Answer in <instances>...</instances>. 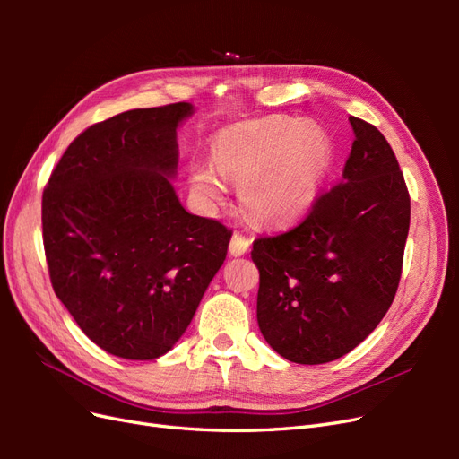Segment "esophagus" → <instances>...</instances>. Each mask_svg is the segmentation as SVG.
Wrapping results in <instances>:
<instances>
[{
    "mask_svg": "<svg viewBox=\"0 0 459 459\" xmlns=\"http://www.w3.org/2000/svg\"><path fill=\"white\" fill-rule=\"evenodd\" d=\"M248 247H251V239H247L245 235L239 233H233V238L230 241V253L233 256H241L248 251Z\"/></svg>",
    "mask_w": 459,
    "mask_h": 459,
    "instance_id": "34e87169",
    "label": "esophagus"
}]
</instances>
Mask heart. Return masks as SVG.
Instances as JSON below:
<instances>
[{
  "mask_svg": "<svg viewBox=\"0 0 459 459\" xmlns=\"http://www.w3.org/2000/svg\"><path fill=\"white\" fill-rule=\"evenodd\" d=\"M212 164L193 162L189 182L206 203L226 197V179L241 184L245 211L281 224L310 208L329 169L331 147L322 130L285 117L235 124L212 142Z\"/></svg>",
  "mask_w": 459,
  "mask_h": 459,
  "instance_id": "heart-1",
  "label": "heart"
}]
</instances>
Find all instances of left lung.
Here are the masks:
<instances>
[{"instance_id":"obj_1","label":"left lung","mask_w":459,"mask_h":459,"mask_svg":"<svg viewBox=\"0 0 459 459\" xmlns=\"http://www.w3.org/2000/svg\"><path fill=\"white\" fill-rule=\"evenodd\" d=\"M342 182L295 228L258 238L256 317L272 349L295 364L333 362L362 342L391 308L410 230V193L373 124L351 117Z\"/></svg>"}]
</instances>
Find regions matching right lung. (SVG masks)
<instances>
[{"instance_id":"right-lung-1","label":"right lung","mask_w":459,"mask_h":459,"mask_svg":"<svg viewBox=\"0 0 459 459\" xmlns=\"http://www.w3.org/2000/svg\"><path fill=\"white\" fill-rule=\"evenodd\" d=\"M189 103L134 108L68 145L41 197L55 295L108 354L155 359L191 324L231 230L189 214L170 179Z\"/></svg>"}]
</instances>
